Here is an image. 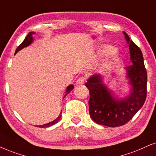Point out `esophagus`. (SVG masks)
<instances>
[{"label": "esophagus", "instance_id": "esophagus-1", "mask_svg": "<svg viewBox=\"0 0 156 156\" xmlns=\"http://www.w3.org/2000/svg\"><path fill=\"white\" fill-rule=\"evenodd\" d=\"M86 81V78L84 77V76H82V77H80L76 80V84H83Z\"/></svg>", "mask_w": 156, "mask_h": 156}]
</instances>
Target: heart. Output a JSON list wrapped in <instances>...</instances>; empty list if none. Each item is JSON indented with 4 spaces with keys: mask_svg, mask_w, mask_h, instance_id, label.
<instances>
[{
    "mask_svg": "<svg viewBox=\"0 0 156 156\" xmlns=\"http://www.w3.org/2000/svg\"><path fill=\"white\" fill-rule=\"evenodd\" d=\"M116 51V49L114 47L111 45H104L100 49L99 51V53L100 55H111L113 54L115 51ZM121 61V57L119 56V55L115 54V55H112L109 58H108L107 59L103 61V63H101V69H107L111 68L115 65L118 64V63Z\"/></svg>",
    "mask_w": 156,
    "mask_h": 156,
    "instance_id": "b5f03b06",
    "label": "heart"
}]
</instances>
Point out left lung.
<instances>
[{
	"label": "left lung",
	"instance_id": "obj_1",
	"mask_svg": "<svg viewBox=\"0 0 156 156\" xmlns=\"http://www.w3.org/2000/svg\"><path fill=\"white\" fill-rule=\"evenodd\" d=\"M129 45L131 66L125 67L130 92L124 98H117L113 92L104 83V76L92 75L85 83L90 91V115L97 124L116 127L122 126L143 107L147 96V72L143 55L137 45L123 32Z\"/></svg>",
	"mask_w": 156,
	"mask_h": 156
}]
</instances>
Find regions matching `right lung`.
Segmentation results:
<instances>
[{
    "instance_id": "right-lung-1",
    "label": "right lung",
    "mask_w": 156,
    "mask_h": 156,
    "mask_svg": "<svg viewBox=\"0 0 156 156\" xmlns=\"http://www.w3.org/2000/svg\"><path fill=\"white\" fill-rule=\"evenodd\" d=\"M34 33H35V32H30V33H29L27 35V37H25V39H24V41H23L22 43H21L20 45L18 46V48H16V51H15V54H16V53H17V52H19V51H21V50L24 48L27 47V46H29L30 45H31V44L33 43L34 39H33V37H32V35H33ZM73 88H74V85H73V84H70V85L68 86V87H66V95H65L64 97H66V95H68V93H70V91H71V90H73ZM61 112L60 114H59V116H58V118L55 119L54 121H53V122H51L48 123V124H46L39 125V126H39V127H41V128H44V127H48V126H53V125H54L55 124H56L58 122H59V120H60V119H61Z\"/></svg>"
}]
</instances>
